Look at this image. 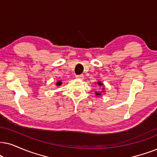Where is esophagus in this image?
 <instances>
[{"label":"esophagus","instance_id":"obj_1","mask_svg":"<svg viewBox=\"0 0 157 157\" xmlns=\"http://www.w3.org/2000/svg\"><path fill=\"white\" fill-rule=\"evenodd\" d=\"M76 78L80 79V80H83V79H84V75H76Z\"/></svg>","mask_w":157,"mask_h":157}]
</instances>
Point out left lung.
<instances>
[{
    "label": "left lung",
    "mask_w": 157,
    "mask_h": 157,
    "mask_svg": "<svg viewBox=\"0 0 157 157\" xmlns=\"http://www.w3.org/2000/svg\"><path fill=\"white\" fill-rule=\"evenodd\" d=\"M97 84H98L99 86H104V84H103L102 82H101L100 81H98V82H97ZM104 87H103L102 88V91L101 92H99V93H98V92H96V96H101V93H104V92H105V90H104Z\"/></svg>",
    "instance_id": "obj_1"
}]
</instances>
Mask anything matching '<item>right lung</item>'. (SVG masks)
<instances>
[{
	"label": "right lung",
	"instance_id": "add662e5",
	"mask_svg": "<svg viewBox=\"0 0 157 157\" xmlns=\"http://www.w3.org/2000/svg\"><path fill=\"white\" fill-rule=\"evenodd\" d=\"M61 84H62V82H61V81H58V82L56 83V85L57 86H59V85H61Z\"/></svg>",
	"mask_w": 157,
	"mask_h": 157
}]
</instances>
